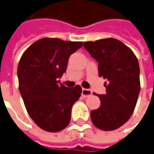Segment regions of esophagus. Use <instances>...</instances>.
<instances>
[{"mask_svg": "<svg viewBox=\"0 0 154 154\" xmlns=\"http://www.w3.org/2000/svg\"><path fill=\"white\" fill-rule=\"evenodd\" d=\"M81 95H82L84 97H89V96H91V95H92V91L89 89L82 88V92H81Z\"/></svg>", "mask_w": 154, "mask_h": 154, "instance_id": "34e87169", "label": "esophagus"}]
</instances>
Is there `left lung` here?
Instances as JSON below:
<instances>
[{
	"instance_id": "obj_1",
	"label": "left lung",
	"mask_w": 154,
	"mask_h": 154,
	"mask_svg": "<svg viewBox=\"0 0 154 154\" xmlns=\"http://www.w3.org/2000/svg\"><path fill=\"white\" fill-rule=\"evenodd\" d=\"M84 47L98 63L107 93L97 95L100 108L91 110L93 125L103 131H113L126 123L137 105L140 92V68L131 48L113 38L85 41ZM95 95V94H94Z\"/></svg>"
}]
</instances>
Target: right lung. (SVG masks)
Returning <instances> with one entry per match:
<instances>
[{"instance_id":"1","label":"right lung","mask_w":154,"mask_h":154,"mask_svg":"<svg viewBox=\"0 0 154 154\" xmlns=\"http://www.w3.org/2000/svg\"><path fill=\"white\" fill-rule=\"evenodd\" d=\"M81 41L43 38L23 53L18 67V88L30 118L42 130L57 132L68 126L71 109L81 96L79 85L69 88L60 83L70 55Z\"/></svg>"}]
</instances>
